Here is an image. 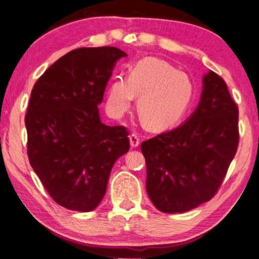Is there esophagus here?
<instances>
[{
	"mask_svg": "<svg viewBox=\"0 0 259 259\" xmlns=\"http://www.w3.org/2000/svg\"><path fill=\"white\" fill-rule=\"evenodd\" d=\"M130 143H131V146H132L133 148L138 147V146H139V144H140V137L138 136L137 133L131 134V136H130Z\"/></svg>",
	"mask_w": 259,
	"mask_h": 259,
	"instance_id": "1",
	"label": "esophagus"
}]
</instances>
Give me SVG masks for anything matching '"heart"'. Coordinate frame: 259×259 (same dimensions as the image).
<instances>
[{"label": "heart", "mask_w": 259, "mask_h": 259, "mask_svg": "<svg viewBox=\"0 0 259 259\" xmlns=\"http://www.w3.org/2000/svg\"><path fill=\"white\" fill-rule=\"evenodd\" d=\"M138 99V114L153 131L175 126L185 114L193 98V83L185 73L162 60L147 58L137 62L128 77H114L107 90L109 114L119 118Z\"/></svg>", "instance_id": "obj_1"}]
</instances>
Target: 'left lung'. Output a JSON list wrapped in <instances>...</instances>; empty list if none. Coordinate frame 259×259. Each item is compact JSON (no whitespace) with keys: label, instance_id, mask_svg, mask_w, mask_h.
Here are the masks:
<instances>
[{"label":"left lung","instance_id":"obj_1","mask_svg":"<svg viewBox=\"0 0 259 259\" xmlns=\"http://www.w3.org/2000/svg\"><path fill=\"white\" fill-rule=\"evenodd\" d=\"M238 108L225 81L203 77L197 108L185 122L141 144L147 194L159 211L182 213L217 192L238 147Z\"/></svg>","mask_w":259,"mask_h":259}]
</instances>
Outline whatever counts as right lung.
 <instances>
[{
    "label": "right lung",
    "mask_w": 259,
    "mask_h": 259,
    "mask_svg": "<svg viewBox=\"0 0 259 259\" xmlns=\"http://www.w3.org/2000/svg\"><path fill=\"white\" fill-rule=\"evenodd\" d=\"M125 56L115 47L74 49L31 90L24 120L28 158L51 197L68 210L93 211L116 159L130 150L127 130L102 123L98 108Z\"/></svg>",
    "instance_id": "add662e5"
}]
</instances>
